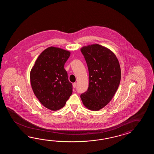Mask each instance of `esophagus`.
<instances>
[{"instance_id": "obj_1", "label": "esophagus", "mask_w": 154, "mask_h": 154, "mask_svg": "<svg viewBox=\"0 0 154 154\" xmlns=\"http://www.w3.org/2000/svg\"><path fill=\"white\" fill-rule=\"evenodd\" d=\"M72 86H73L74 88H75L76 86V82L73 83V84H72Z\"/></svg>"}]
</instances>
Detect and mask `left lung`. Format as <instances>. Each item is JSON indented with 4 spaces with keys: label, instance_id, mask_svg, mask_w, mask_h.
I'll list each match as a JSON object with an SVG mask.
<instances>
[{
    "label": "left lung",
    "instance_id": "left-lung-1",
    "mask_svg": "<svg viewBox=\"0 0 154 154\" xmlns=\"http://www.w3.org/2000/svg\"><path fill=\"white\" fill-rule=\"evenodd\" d=\"M81 52L88 67V88L80 95L83 104L92 111L103 108L117 91L121 70L116 56L98 44L83 47Z\"/></svg>",
    "mask_w": 154,
    "mask_h": 154
}]
</instances>
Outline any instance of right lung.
<instances>
[{
    "label": "right lung",
    "instance_id": "right-lung-1",
    "mask_svg": "<svg viewBox=\"0 0 154 154\" xmlns=\"http://www.w3.org/2000/svg\"><path fill=\"white\" fill-rule=\"evenodd\" d=\"M70 53L50 47L43 51L30 72L31 85L36 97L52 111L63 108L72 92L64 64Z\"/></svg>",
    "mask_w": 154,
    "mask_h": 154
}]
</instances>
